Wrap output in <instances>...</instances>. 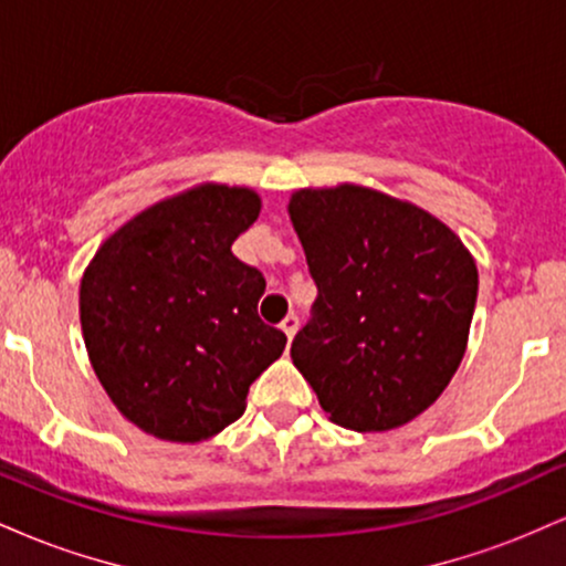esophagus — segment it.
I'll use <instances>...</instances> for the list:
<instances>
[{"instance_id": "34e87169", "label": "esophagus", "mask_w": 566, "mask_h": 566, "mask_svg": "<svg viewBox=\"0 0 566 566\" xmlns=\"http://www.w3.org/2000/svg\"><path fill=\"white\" fill-rule=\"evenodd\" d=\"M282 333L290 337L292 340V335L297 333V316L295 314H290V316H284V322H282Z\"/></svg>"}]
</instances>
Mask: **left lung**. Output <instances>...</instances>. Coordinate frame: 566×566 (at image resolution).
Returning a JSON list of instances; mask_svg holds the SVG:
<instances>
[{"label": "left lung", "instance_id": "1", "mask_svg": "<svg viewBox=\"0 0 566 566\" xmlns=\"http://www.w3.org/2000/svg\"><path fill=\"white\" fill-rule=\"evenodd\" d=\"M287 210L319 290L292 365L333 423H409L463 361L479 292L471 252L431 212L375 188H301Z\"/></svg>", "mask_w": 566, "mask_h": 566}]
</instances>
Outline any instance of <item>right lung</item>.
Listing matches in <instances>:
<instances>
[{"instance_id":"add662e5","label":"right lung","mask_w":566,"mask_h":566,"mask_svg":"<svg viewBox=\"0 0 566 566\" xmlns=\"http://www.w3.org/2000/svg\"><path fill=\"white\" fill-rule=\"evenodd\" d=\"M258 216L252 188L193 186L127 220L84 271L90 365L140 431L180 444L216 437L287 346L258 316L263 274L231 252Z\"/></svg>"}]
</instances>
